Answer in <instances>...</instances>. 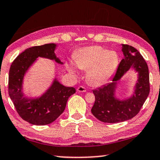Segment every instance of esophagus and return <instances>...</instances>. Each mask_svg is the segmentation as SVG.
<instances>
[{
    "mask_svg": "<svg viewBox=\"0 0 160 160\" xmlns=\"http://www.w3.org/2000/svg\"><path fill=\"white\" fill-rule=\"evenodd\" d=\"M77 90L78 92H86V88L83 86H79L77 88Z\"/></svg>",
    "mask_w": 160,
    "mask_h": 160,
    "instance_id": "34e87169",
    "label": "esophagus"
}]
</instances>
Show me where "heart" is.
I'll return each instance as SVG.
<instances>
[{"label": "heart", "mask_w": 160, "mask_h": 160, "mask_svg": "<svg viewBox=\"0 0 160 160\" xmlns=\"http://www.w3.org/2000/svg\"><path fill=\"white\" fill-rule=\"evenodd\" d=\"M73 58L80 69L88 70L87 80L92 86L103 85L114 73L119 63L118 56L115 51H109L99 46L82 48ZM66 67L70 73L77 75L73 64L69 63Z\"/></svg>", "instance_id": "obj_1"}]
</instances>
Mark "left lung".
I'll use <instances>...</instances> for the list:
<instances>
[{"instance_id":"obj_1","label":"left lung","mask_w":160,"mask_h":160,"mask_svg":"<svg viewBox=\"0 0 160 160\" xmlns=\"http://www.w3.org/2000/svg\"><path fill=\"white\" fill-rule=\"evenodd\" d=\"M124 57L119 63L112 82L93 90L95 102L91 112L99 121L104 123H119L129 120L136 116L150 93V75L148 64L136 48L123 44ZM133 67L139 72L138 83L131 98L123 101L114 97L116 81L126 72Z\"/></svg>"}]
</instances>
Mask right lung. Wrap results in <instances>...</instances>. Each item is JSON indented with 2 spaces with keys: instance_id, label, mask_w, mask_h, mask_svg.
<instances>
[{
  "instance_id": "1",
  "label": "right lung",
  "mask_w": 160,
  "mask_h": 160,
  "mask_svg": "<svg viewBox=\"0 0 160 160\" xmlns=\"http://www.w3.org/2000/svg\"><path fill=\"white\" fill-rule=\"evenodd\" d=\"M56 44H47L27 48L18 55L10 66L8 93L19 116L33 125L44 126L52 123L65 110L69 97L75 89L65 87L55 80L47 92L39 99H28L22 93L23 76L28 68L40 56L62 63L54 53Z\"/></svg>"
}]
</instances>
